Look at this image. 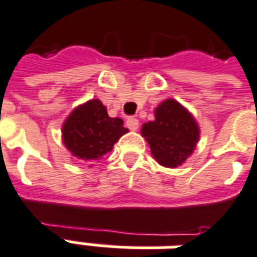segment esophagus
<instances>
[{
    "mask_svg": "<svg viewBox=\"0 0 257 257\" xmlns=\"http://www.w3.org/2000/svg\"><path fill=\"white\" fill-rule=\"evenodd\" d=\"M126 126H128L131 131H138V129H139V119H136V118H129L128 121H126Z\"/></svg>",
    "mask_w": 257,
    "mask_h": 257,
    "instance_id": "esophagus-1",
    "label": "esophagus"
}]
</instances>
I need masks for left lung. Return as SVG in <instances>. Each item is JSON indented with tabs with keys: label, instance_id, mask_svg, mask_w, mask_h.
I'll return each mask as SVG.
<instances>
[{
	"label": "left lung",
	"instance_id": "1",
	"mask_svg": "<svg viewBox=\"0 0 257 257\" xmlns=\"http://www.w3.org/2000/svg\"><path fill=\"white\" fill-rule=\"evenodd\" d=\"M154 121L142 125L140 134L149 143L151 156L165 168L187 161L199 140V125L191 112L175 99H165L154 108Z\"/></svg>",
	"mask_w": 257,
	"mask_h": 257
}]
</instances>
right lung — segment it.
Wrapping results in <instances>:
<instances>
[{
    "label": "right lung",
    "mask_w": 257,
    "mask_h": 257,
    "mask_svg": "<svg viewBox=\"0 0 257 257\" xmlns=\"http://www.w3.org/2000/svg\"><path fill=\"white\" fill-rule=\"evenodd\" d=\"M129 132L121 118H111L99 99H90L68 114L62 126V140L70 154L92 167L112 150Z\"/></svg>",
    "instance_id": "obj_1"
}]
</instances>
